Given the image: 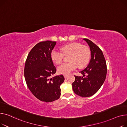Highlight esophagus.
<instances>
[{
    "label": "esophagus",
    "instance_id": "34e87169",
    "mask_svg": "<svg viewBox=\"0 0 127 127\" xmlns=\"http://www.w3.org/2000/svg\"><path fill=\"white\" fill-rule=\"evenodd\" d=\"M68 76V75H64V77L65 78H66Z\"/></svg>",
    "mask_w": 127,
    "mask_h": 127
}]
</instances>
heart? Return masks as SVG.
Wrapping results in <instances>:
<instances>
[{"label": "heart", "mask_w": 127, "mask_h": 127, "mask_svg": "<svg viewBox=\"0 0 127 127\" xmlns=\"http://www.w3.org/2000/svg\"><path fill=\"white\" fill-rule=\"evenodd\" d=\"M63 54L55 50H53L50 54L52 61L56 64L62 63L64 55H68V64H63L57 68L59 74L67 75L77 67L83 69L88 64L90 59L91 52L88 47L81 45L78 42H73L64 44L61 48Z\"/></svg>", "instance_id": "obj_1"}]
</instances>
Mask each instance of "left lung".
Masks as SVG:
<instances>
[{"mask_svg": "<svg viewBox=\"0 0 127 127\" xmlns=\"http://www.w3.org/2000/svg\"><path fill=\"white\" fill-rule=\"evenodd\" d=\"M85 40L90 47L91 59L87 68L80 72L83 76H75L72 83L73 91L77 95L86 97L95 94L105 80L107 75V64L100 49L91 40Z\"/></svg>", "mask_w": 127, "mask_h": 127, "instance_id": "1", "label": "left lung"}]
</instances>
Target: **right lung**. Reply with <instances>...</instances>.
I'll return each instance as SVG.
<instances>
[{"mask_svg": "<svg viewBox=\"0 0 127 127\" xmlns=\"http://www.w3.org/2000/svg\"><path fill=\"white\" fill-rule=\"evenodd\" d=\"M56 44L49 40L36 44L29 52L25 66L24 75L29 90L37 98L46 102L59 98L60 86L64 80L63 75L51 77L56 72L50 57Z\"/></svg>", "mask_w": 127, "mask_h": 127, "instance_id": "obj_1", "label": "right lung"}]
</instances>
